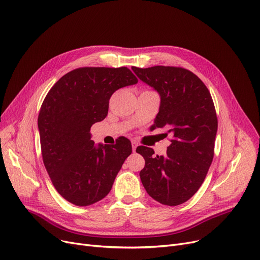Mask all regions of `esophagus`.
I'll return each instance as SVG.
<instances>
[{"label": "esophagus", "instance_id": "esophagus-1", "mask_svg": "<svg viewBox=\"0 0 260 260\" xmlns=\"http://www.w3.org/2000/svg\"><path fill=\"white\" fill-rule=\"evenodd\" d=\"M137 146H138V143L136 142L135 140H133V141H132V147H133V152H136V148H137Z\"/></svg>", "mask_w": 260, "mask_h": 260}]
</instances>
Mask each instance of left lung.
<instances>
[{
  "label": "left lung",
  "instance_id": "obj_1",
  "mask_svg": "<svg viewBox=\"0 0 260 260\" xmlns=\"http://www.w3.org/2000/svg\"><path fill=\"white\" fill-rule=\"evenodd\" d=\"M132 70L160 95L152 129L166 128L171 145L165 156L139 146L145 160L141 182L156 201L175 207L187 201L201 186L214 157L218 121L211 93L192 72L181 67L154 66Z\"/></svg>",
  "mask_w": 260,
  "mask_h": 260
}]
</instances>
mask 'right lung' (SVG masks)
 Masks as SVG:
<instances>
[{
	"mask_svg": "<svg viewBox=\"0 0 260 260\" xmlns=\"http://www.w3.org/2000/svg\"><path fill=\"white\" fill-rule=\"evenodd\" d=\"M137 82L127 67H82L64 75L45 97L38 117L43 162L58 193L75 206L103 199L132 154L128 139L95 145L89 132L107 116L112 94Z\"/></svg>",
	"mask_w": 260,
	"mask_h": 260,
	"instance_id": "obj_1",
	"label": "right lung"
}]
</instances>
